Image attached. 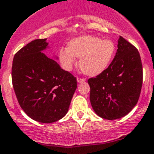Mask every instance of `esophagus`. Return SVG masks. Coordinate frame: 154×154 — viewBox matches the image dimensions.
<instances>
[{"mask_svg": "<svg viewBox=\"0 0 154 154\" xmlns=\"http://www.w3.org/2000/svg\"><path fill=\"white\" fill-rule=\"evenodd\" d=\"M77 82H79V83L85 81V78H81V77H77Z\"/></svg>", "mask_w": 154, "mask_h": 154, "instance_id": "obj_1", "label": "esophagus"}]
</instances>
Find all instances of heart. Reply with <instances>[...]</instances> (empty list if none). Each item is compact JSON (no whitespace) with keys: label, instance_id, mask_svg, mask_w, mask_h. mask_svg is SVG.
I'll list each match as a JSON object with an SVG mask.
<instances>
[{"label":"heart","instance_id":"b5f03b06","mask_svg":"<svg viewBox=\"0 0 154 154\" xmlns=\"http://www.w3.org/2000/svg\"><path fill=\"white\" fill-rule=\"evenodd\" d=\"M115 53L116 46L112 40L86 35L73 38L69 47L60 49L59 58L62 66L69 70L76 62V57H81V71L88 76H97L109 66Z\"/></svg>","mask_w":154,"mask_h":154}]
</instances>
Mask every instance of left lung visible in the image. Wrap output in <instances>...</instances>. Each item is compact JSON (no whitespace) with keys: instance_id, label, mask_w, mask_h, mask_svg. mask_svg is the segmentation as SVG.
<instances>
[{"instance_id":"8db88e82","label":"left lung","mask_w":154,"mask_h":154,"mask_svg":"<svg viewBox=\"0 0 154 154\" xmlns=\"http://www.w3.org/2000/svg\"><path fill=\"white\" fill-rule=\"evenodd\" d=\"M142 79L138 49L120 36L112 63L103 73L88 80L90 102L95 112L109 120L127 115L138 103Z\"/></svg>"}]
</instances>
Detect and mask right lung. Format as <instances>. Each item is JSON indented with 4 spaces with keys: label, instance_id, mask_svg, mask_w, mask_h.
<instances>
[{
    "label": "right lung",
    "instance_id": "right-lung-1",
    "mask_svg": "<svg viewBox=\"0 0 154 154\" xmlns=\"http://www.w3.org/2000/svg\"><path fill=\"white\" fill-rule=\"evenodd\" d=\"M46 38L35 39L16 53L12 81L21 108L32 119L44 123L63 118L77 88V78L42 53Z\"/></svg>",
    "mask_w": 154,
    "mask_h": 154
}]
</instances>
